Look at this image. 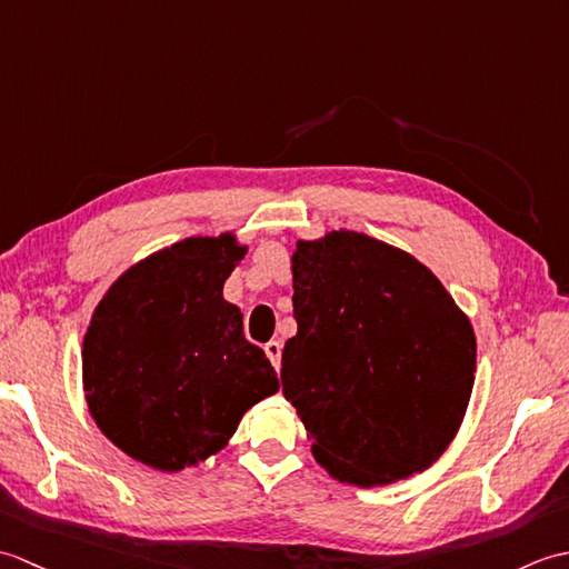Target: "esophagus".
Returning a JSON list of instances; mask_svg holds the SVG:
<instances>
[{"mask_svg":"<svg viewBox=\"0 0 569 569\" xmlns=\"http://www.w3.org/2000/svg\"><path fill=\"white\" fill-rule=\"evenodd\" d=\"M263 352H266V357H269L273 369L281 367V342H278V340L266 342V345H263Z\"/></svg>","mask_w":569,"mask_h":569,"instance_id":"1","label":"esophagus"}]
</instances>
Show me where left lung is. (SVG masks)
<instances>
[{"instance_id": "1", "label": "left lung", "mask_w": 569, "mask_h": 569, "mask_svg": "<svg viewBox=\"0 0 569 569\" xmlns=\"http://www.w3.org/2000/svg\"><path fill=\"white\" fill-rule=\"evenodd\" d=\"M283 396L335 479L377 487L428 469L475 386V330L410 253L359 232L298 241Z\"/></svg>"}]
</instances>
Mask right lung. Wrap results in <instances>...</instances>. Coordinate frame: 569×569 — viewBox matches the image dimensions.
<instances>
[{
  "instance_id": "obj_1",
  "label": "right lung",
  "mask_w": 569,
  "mask_h": 569,
  "mask_svg": "<svg viewBox=\"0 0 569 569\" xmlns=\"http://www.w3.org/2000/svg\"><path fill=\"white\" fill-rule=\"evenodd\" d=\"M247 249L190 237L131 266L100 300L82 342L90 413L119 450L161 471L202 462L241 416L278 391L222 286Z\"/></svg>"
}]
</instances>
